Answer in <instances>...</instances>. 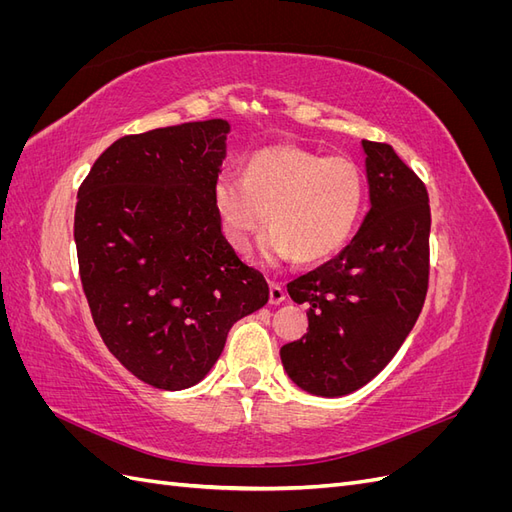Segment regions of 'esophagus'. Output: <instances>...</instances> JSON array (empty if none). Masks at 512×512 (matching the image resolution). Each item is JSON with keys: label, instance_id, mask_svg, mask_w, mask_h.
Segmentation results:
<instances>
[{"label": "esophagus", "instance_id": "34e87169", "mask_svg": "<svg viewBox=\"0 0 512 512\" xmlns=\"http://www.w3.org/2000/svg\"><path fill=\"white\" fill-rule=\"evenodd\" d=\"M286 301V290L282 288V284L271 282L269 284V303L271 305H280Z\"/></svg>", "mask_w": 512, "mask_h": 512}]
</instances>
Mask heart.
<instances>
[{"mask_svg":"<svg viewBox=\"0 0 512 512\" xmlns=\"http://www.w3.org/2000/svg\"><path fill=\"white\" fill-rule=\"evenodd\" d=\"M363 203V175L352 160L292 145L256 151L243 177L222 173L213 185L215 213L239 252L247 250L269 211L273 228L258 243L265 265L292 256L309 265L337 254L359 224Z\"/></svg>","mask_w":512,"mask_h":512,"instance_id":"1","label":"heart"}]
</instances>
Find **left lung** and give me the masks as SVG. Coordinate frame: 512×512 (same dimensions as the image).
<instances>
[{
    "label": "left lung",
    "instance_id": "1",
    "mask_svg": "<svg viewBox=\"0 0 512 512\" xmlns=\"http://www.w3.org/2000/svg\"><path fill=\"white\" fill-rule=\"evenodd\" d=\"M369 211L352 241L288 284L309 329L282 346L288 378L318 397L374 380L421 314L429 277V196L391 145L363 141Z\"/></svg>",
    "mask_w": 512,
    "mask_h": 512
}]
</instances>
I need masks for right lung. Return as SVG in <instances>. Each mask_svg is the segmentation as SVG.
Here are the masks:
<instances>
[{
    "label": "right lung",
    "mask_w": 512,
    "mask_h": 512,
    "mask_svg": "<svg viewBox=\"0 0 512 512\" xmlns=\"http://www.w3.org/2000/svg\"><path fill=\"white\" fill-rule=\"evenodd\" d=\"M226 119L123 136L91 166L74 211L85 297L106 348L162 391L203 380L232 324L269 286L232 250L213 205Z\"/></svg>",
    "instance_id": "add662e5"
}]
</instances>
